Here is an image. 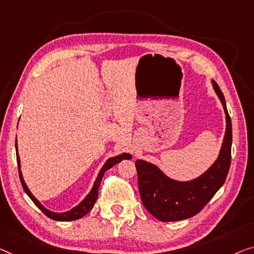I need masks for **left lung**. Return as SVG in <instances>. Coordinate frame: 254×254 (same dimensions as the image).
Instances as JSON below:
<instances>
[{
    "label": "left lung",
    "instance_id": "8db88e82",
    "mask_svg": "<svg viewBox=\"0 0 254 254\" xmlns=\"http://www.w3.org/2000/svg\"><path fill=\"white\" fill-rule=\"evenodd\" d=\"M226 114V134L213 165L194 180L181 183L166 177L156 165L135 161L138 187L143 206L161 221H178L194 217L224 185L232 161V120L220 88L212 81Z\"/></svg>",
    "mask_w": 254,
    "mask_h": 254
}]
</instances>
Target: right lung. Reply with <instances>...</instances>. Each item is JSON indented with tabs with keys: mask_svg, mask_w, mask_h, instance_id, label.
I'll return each mask as SVG.
<instances>
[{
	"mask_svg": "<svg viewBox=\"0 0 254 254\" xmlns=\"http://www.w3.org/2000/svg\"><path fill=\"white\" fill-rule=\"evenodd\" d=\"M16 150H18L17 148V139H16ZM131 158V155L130 154H121L119 156H115V157H111L108 158L107 162H106L105 165L101 168L99 175L97 177V180L94 181V185L92 189H91V191L89 192V195L86 196V197L82 200L81 203L78 204L77 206H75L74 209H71L67 212H63V213H56V212H52L50 210L45 209V207L41 204L39 200H37L35 197H34L32 192L29 191L28 187L26 186L25 181H24V178H22L21 175V171H20V160H19V155L17 153V163H18V170H19V179H20V183L22 185V188H24V190L26 194L29 196V198L33 200L34 204L39 207V209L43 212V213L49 217L52 220H57V221H73V220H77V219L84 217L86 213H89V212L92 210V207L94 205V203H96V200L98 198V190H99V186H100V183H101V179H103V177L105 175V172L109 170L111 168H113L115 164L120 163L121 161L123 160H130Z\"/></svg>",
	"mask_w": 254,
	"mask_h": 254,
	"instance_id": "right-lung-1",
	"label": "right lung"
}]
</instances>
